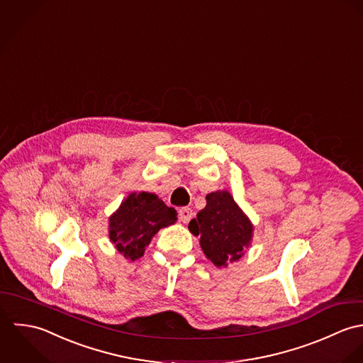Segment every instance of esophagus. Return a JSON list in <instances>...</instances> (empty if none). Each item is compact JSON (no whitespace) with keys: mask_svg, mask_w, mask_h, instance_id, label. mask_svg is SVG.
<instances>
[{"mask_svg":"<svg viewBox=\"0 0 363 363\" xmlns=\"http://www.w3.org/2000/svg\"><path fill=\"white\" fill-rule=\"evenodd\" d=\"M192 209L191 208H182L179 209V218L182 223H188L192 218Z\"/></svg>","mask_w":363,"mask_h":363,"instance_id":"34e87169","label":"esophagus"}]
</instances>
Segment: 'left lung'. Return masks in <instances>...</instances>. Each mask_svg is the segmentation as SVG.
<instances>
[{"label":"left lung","mask_w":363,"mask_h":363,"mask_svg":"<svg viewBox=\"0 0 363 363\" xmlns=\"http://www.w3.org/2000/svg\"><path fill=\"white\" fill-rule=\"evenodd\" d=\"M199 237L201 247L218 268L238 261L252 240V223L227 191L206 195V206L188 225Z\"/></svg>","instance_id":"left-lung-1"}]
</instances>
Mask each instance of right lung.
Listing matches in <instances>:
<instances>
[{
	"label": "right lung",
	"mask_w": 363,
	"mask_h": 363,
	"mask_svg": "<svg viewBox=\"0 0 363 363\" xmlns=\"http://www.w3.org/2000/svg\"><path fill=\"white\" fill-rule=\"evenodd\" d=\"M177 211L168 208L157 195L133 192L109 218V238L128 259L143 257L154 234L177 221Z\"/></svg>",
	"instance_id": "add662e5"
}]
</instances>
